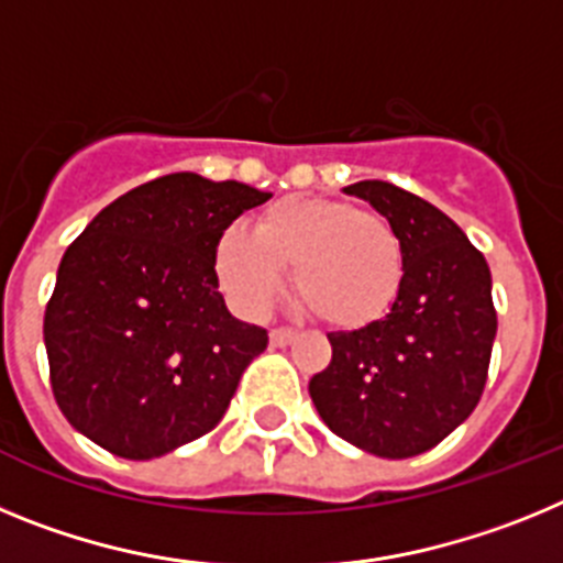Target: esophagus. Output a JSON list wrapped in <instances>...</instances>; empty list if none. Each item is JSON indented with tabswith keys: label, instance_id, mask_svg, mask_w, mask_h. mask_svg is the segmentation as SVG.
<instances>
[{
	"label": "esophagus",
	"instance_id": "esophagus-1",
	"mask_svg": "<svg viewBox=\"0 0 563 563\" xmlns=\"http://www.w3.org/2000/svg\"><path fill=\"white\" fill-rule=\"evenodd\" d=\"M296 341V332L292 330H273L271 332V346L273 350H282V346H287V343Z\"/></svg>",
	"mask_w": 563,
	"mask_h": 563
}]
</instances>
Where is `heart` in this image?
Returning <instances> with one entry per match:
<instances>
[{
	"instance_id": "obj_1",
	"label": "heart",
	"mask_w": 563,
	"mask_h": 563,
	"mask_svg": "<svg viewBox=\"0 0 563 563\" xmlns=\"http://www.w3.org/2000/svg\"><path fill=\"white\" fill-rule=\"evenodd\" d=\"M402 267V242L386 217L321 197L278 200L258 213L253 233L228 228L217 245V276L239 310L265 312L292 271L298 301L338 330L386 316Z\"/></svg>"
}]
</instances>
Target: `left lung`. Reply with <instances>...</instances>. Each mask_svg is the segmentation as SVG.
<instances>
[{
    "mask_svg": "<svg viewBox=\"0 0 563 563\" xmlns=\"http://www.w3.org/2000/svg\"><path fill=\"white\" fill-rule=\"evenodd\" d=\"M391 222L402 287L386 318L330 332L310 397L332 434L386 460L434 449L479 402L496 338L490 267L451 217L383 180L343 188Z\"/></svg>",
    "mask_w": 563,
    "mask_h": 563,
    "instance_id": "obj_1",
    "label": "left lung"
}]
</instances>
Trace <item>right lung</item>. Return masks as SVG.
Instances as JSON below:
<instances>
[{
  "label": "right lung",
  "mask_w": 563,
  "mask_h": 563,
  "mask_svg": "<svg viewBox=\"0 0 563 563\" xmlns=\"http://www.w3.org/2000/svg\"><path fill=\"white\" fill-rule=\"evenodd\" d=\"M271 194L166 174L109 202L58 265L44 310L49 386L69 426L123 460L217 429L267 330L228 312L225 228Z\"/></svg>",
  "instance_id": "obj_1"
}]
</instances>
